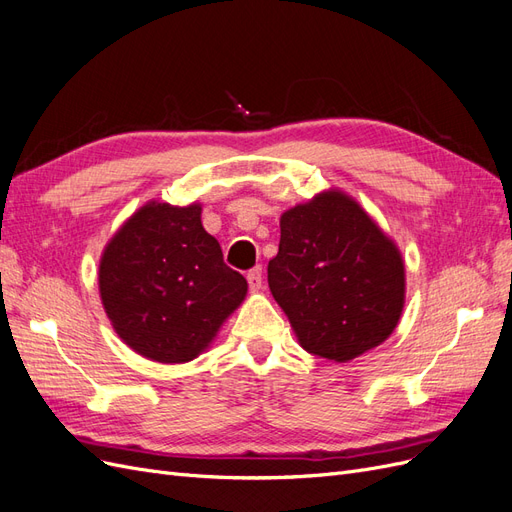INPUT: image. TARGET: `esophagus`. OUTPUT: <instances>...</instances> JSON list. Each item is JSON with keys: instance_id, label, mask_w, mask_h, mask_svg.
<instances>
[{"instance_id": "34e87169", "label": "esophagus", "mask_w": 512, "mask_h": 512, "mask_svg": "<svg viewBox=\"0 0 512 512\" xmlns=\"http://www.w3.org/2000/svg\"><path fill=\"white\" fill-rule=\"evenodd\" d=\"M247 284H250V290H260L262 288V267H254L247 271Z\"/></svg>"}]
</instances>
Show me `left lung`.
<instances>
[{
    "mask_svg": "<svg viewBox=\"0 0 512 512\" xmlns=\"http://www.w3.org/2000/svg\"><path fill=\"white\" fill-rule=\"evenodd\" d=\"M269 288L301 346L346 363L380 346L404 309V260L395 243L342 192L286 211Z\"/></svg>",
    "mask_w": 512,
    "mask_h": 512,
    "instance_id": "8db88e82",
    "label": "left lung"
}]
</instances>
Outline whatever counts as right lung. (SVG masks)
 <instances>
[{
    "label": "right lung",
    "mask_w": 512,
    "mask_h": 512,
    "mask_svg": "<svg viewBox=\"0 0 512 512\" xmlns=\"http://www.w3.org/2000/svg\"><path fill=\"white\" fill-rule=\"evenodd\" d=\"M247 292L203 228L200 205L149 203L123 224L100 262V294L115 331L151 361L203 352Z\"/></svg>",
    "instance_id": "obj_1"
}]
</instances>
